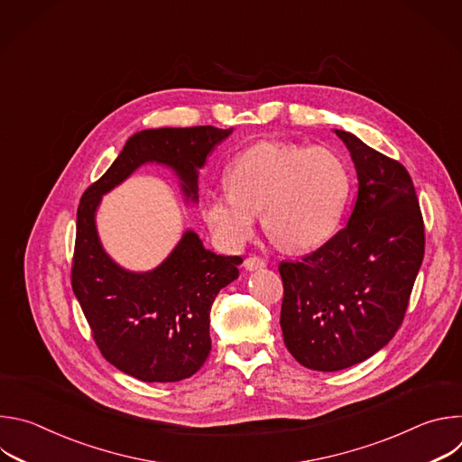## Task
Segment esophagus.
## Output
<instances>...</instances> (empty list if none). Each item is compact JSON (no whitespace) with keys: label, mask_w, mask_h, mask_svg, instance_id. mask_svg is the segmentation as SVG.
<instances>
[{"label":"esophagus","mask_w":462,"mask_h":462,"mask_svg":"<svg viewBox=\"0 0 462 462\" xmlns=\"http://www.w3.org/2000/svg\"><path fill=\"white\" fill-rule=\"evenodd\" d=\"M265 265H267L265 259L259 257V255H248L245 259V269L246 271H257V269H263Z\"/></svg>","instance_id":"1"}]
</instances>
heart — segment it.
<instances>
[{
	"label": "heart",
	"instance_id": "b5f03b06",
	"mask_svg": "<svg viewBox=\"0 0 462 462\" xmlns=\"http://www.w3.org/2000/svg\"><path fill=\"white\" fill-rule=\"evenodd\" d=\"M230 189L212 193L203 216L228 245H243L263 212L267 236L285 250L331 237L351 193L347 164L325 146L259 143L228 170Z\"/></svg>",
	"mask_w": 462,
	"mask_h": 462
}]
</instances>
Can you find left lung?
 <instances>
[{"label":"left lung","instance_id":"8db88e82","mask_svg":"<svg viewBox=\"0 0 462 462\" xmlns=\"http://www.w3.org/2000/svg\"><path fill=\"white\" fill-rule=\"evenodd\" d=\"M351 152L358 195L347 225L300 261H282V331L291 355L340 371L399 331L424 257V219L408 170L335 129Z\"/></svg>","mask_w":462,"mask_h":462}]
</instances>
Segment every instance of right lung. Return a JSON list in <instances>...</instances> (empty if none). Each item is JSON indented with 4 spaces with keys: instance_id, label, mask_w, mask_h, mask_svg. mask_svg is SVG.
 Masks as SVG:
<instances>
[{
    "instance_id": "add662e5",
    "label": "right lung",
    "mask_w": 462,
    "mask_h": 462,
    "mask_svg": "<svg viewBox=\"0 0 462 462\" xmlns=\"http://www.w3.org/2000/svg\"><path fill=\"white\" fill-rule=\"evenodd\" d=\"M232 129L214 125L146 129L131 137L109 170L82 195L71 285L102 356L143 382H177L201 369L210 355V310L217 292L239 274V255H217L186 232L152 273L120 269L102 250L95 210L100 195L144 162L171 166L197 199V170Z\"/></svg>"
}]
</instances>
